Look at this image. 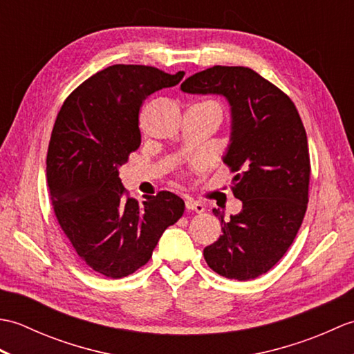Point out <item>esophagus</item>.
<instances>
[{"label":"esophagus","instance_id":"34e87169","mask_svg":"<svg viewBox=\"0 0 354 354\" xmlns=\"http://www.w3.org/2000/svg\"><path fill=\"white\" fill-rule=\"evenodd\" d=\"M185 207H187V209H189V212H194V213H199V214L205 212L204 204H201V202L193 201V199L185 201Z\"/></svg>","mask_w":354,"mask_h":354}]
</instances>
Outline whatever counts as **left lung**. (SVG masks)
Wrapping results in <instances>:
<instances>
[{
	"instance_id": "8db88e82",
	"label": "left lung",
	"mask_w": 354,
	"mask_h": 354,
	"mask_svg": "<svg viewBox=\"0 0 354 354\" xmlns=\"http://www.w3.org/2000/svg\"><path fill=\"white\" fill-rule=\"evenodd\" d=\"M189 94L223 95L231 106V137L223 162L242 212L223 221L222 236L204 250L207 265L231 280L266 274L289 250L309 202L310 158L295 104L246 66L216 65L185 79Z\"/></svg>"
}]
</instances>
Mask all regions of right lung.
Instances as JSON below:
<instances>
[{
  "mask_svg": "<svg viewBox=\"0 0 354 354\" xmlns=\"http://www.w3.org/2000/svg\"><path fill=\"white\" fill-rule=\"evenodd\" d=\"M184 74L112 65L74 89L57 114L47 153L53 209L74 251L104 277H127L145 266L165 228L184 214V201L170 192L138 204L118 176L141 145L142 102L178 85Z\"/></svg>",
  "mask_w": 354,
  "mask_h": 354,
  "instance_id": "add662e5",
  "label": "right lung"
}]
</instances>
